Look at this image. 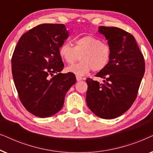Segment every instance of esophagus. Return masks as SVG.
<instances>
[{"label": "esophagus", "mask_w": 153, "mask_h": 153, "mask_svg": "<svg viewBox=\"0 0 153 153\" xmlns=\"http://www.w3.org/2000/svg\"><path fill=\"white\" fill-rule=\"evenodd\" d=\"M76 81H80L83 79V78L81 76H76Z\"/></svg>", "instance_id": "34e87169"}]
</instances>
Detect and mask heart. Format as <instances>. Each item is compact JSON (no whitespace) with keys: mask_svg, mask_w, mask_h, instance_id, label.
Returning a JSON list of instances; mask_svg holds the SVG:
<instances>
[{"mask_svg":"<svg viewBox=\"0 0 153 153\" xmlns=\"http://www.w3.org/2000/svg\"><path fill=\"white\" fill-rule=\"evenodd\" d=\"M58 51L60 58L68 64H72L80 56L81 62L67 68L68 72L76 76H83L91 70L93 72L104 70L111 57L110 46L92 35L76 39L74 47L69 42H65L60 46Z\"/></svg>","mask_w":153,"mask_h":153,"instance_id":"obj_1","label":"heart"}]
</instances>
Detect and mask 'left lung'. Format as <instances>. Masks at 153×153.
<instances>
[{
	"label": "left lung",
	"mask_w": 153,
	"mask_h": 153,
	"mask_svg": "<svg viewBox=\"0 0 153 153\" xmlns=\"http://www.w3.org/2000/svg\"><path fill=\"white\" fill-rule=\"evenodd\" d=\"M108 40L110 61L95 75L104 83L88 78L86 103L91 111L104 119H113L126 112L137 96L145 72V61L135 38L117 27H99Z\"/></svg>",
	"instance_id": "obj_1"
}]
</instances>
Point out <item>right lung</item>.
I'll return each instance as SVG.
<instances>
[{
	"label": "right lung",
	"instance_id": "add662e5",
	"mask_svg": "<svg viewBox=\"0 0 153 153\" xmlns=\"http://www.w3.org/2000/svg\"><path fill=\"white\" fill-rule=\"evenodd\" d=\"M68 35L64 24H40L23 34L14 49L12 72L19 97L39 118L59 111L76 83L74 74L60 73L64 64L58 51Z\"/></svg>",
	"mask_w": 153,
	"mask_h": 153
}]
</instances>
